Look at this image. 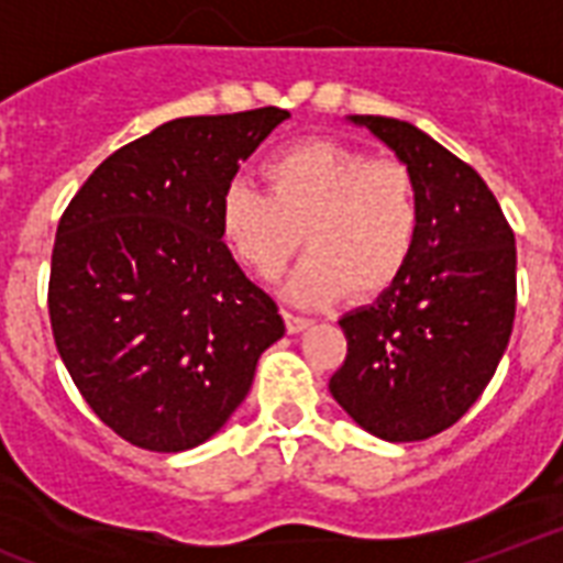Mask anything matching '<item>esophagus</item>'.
Here are the masks:
<instances>
[{
	"label": "esophagus",
	"mask_w": 563,
	"mask_h": 563,
	"mask_svg": "<svg viewBox=\"0 0 563 563\" xmlns=\"http://www.w3.org/2000/svg\"><path fill=\"white\" fill-rule=\"evenodd\" d=\"M283 319H286V330H289V333H300V330H307L312 324V319H307V316H298V312H289V310H283Z\"/></svg>",
	"instance_id": "1"
}]
</instances>
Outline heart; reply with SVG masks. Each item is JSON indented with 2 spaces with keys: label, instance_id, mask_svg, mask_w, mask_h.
I'll list each match as a JSON object with an SVG mask.
<instances>
[{
  "label": "heart",
  "instance_id": "obj_1",
  "mask_svg": "<svg viewBox=\"0 0 563 563\" xmlns=\"http://www.w3.org/2000/svg\"><path fill=\"white\" fill-rule=\"evenodd\" d=\"M268 188L233 179L218 227L256 277H274L310 247L289 291L298 300L372 298L401 277L422 233V195L401 162H375L336 141H303L265 162Z\"/></svg>",
  "mask_w": 563,
  "mask_h": 563
}]
</instances>
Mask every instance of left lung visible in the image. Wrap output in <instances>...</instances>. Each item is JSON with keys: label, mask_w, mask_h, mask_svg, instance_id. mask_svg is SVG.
<instances>
[{"label": "left lung", "mask_w": 563, "mask_h": 563, "mask_svg": "<svg viewBox=\"0 0 563 563\" xmlns=\"http://www.w3.org/2000/svg\"><path fill=\"white\" fill-rule=\"evenodd\" d=\"M419 183L422 233L410 263L375 303L339 319L349 339L330 396L389 443L452 428L490 384L517 312V244L466 162L413 123L354 114Z\"/></svg>", "instance_id": "1"}]
</instances>
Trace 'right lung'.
I'll list each match as a JSON object with an SVG mask.
<instances>
[{
  "label": "right lung",
  "instance_id": "add662e5",
  "mask_svg": "<svg viewBox=\"0 0 563 563\" xmlns=\"http://www.w3.org/2000/svg\"><path fill=\"white\" fill-rule=\"evenodd\" d=\"M286 109L177 118L111 153L58 221L55 349L93 413L147 452L218 434L286 333L277 303L221 239L239 162Z\"/></svg>",
  "mask_w": 563,
  "mask_h": 563
}]
</instances>
